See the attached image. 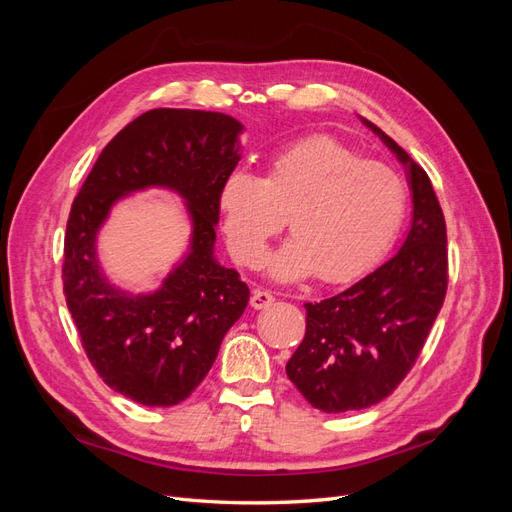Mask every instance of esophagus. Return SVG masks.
Wrapping results in <instances>:
<instances>
[{"label":"esophagus","instance_id":"1","mask_svg":"<svg viewBox=\"0 0 512 512\" xmlns=\"http://www.w3.org/2000/svg\"><path fill=\"white\" fill-rule=\"evenodd\" d=\"M273 301H275V297L273 294L269 292V290H254V294H252V299H250V305L254 307V309H267V307H271L273 305Z\"/></svg>","mask_w":512,"mask_h":512}]
</instances>
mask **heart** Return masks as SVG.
I'll use <instances>...</instances> for the list:
<instances>
[{
    "label": "heart",
    "instance_id": "b5f03b06",
    "mask_svg": "<svg viewBox=\"0 0 512 512\" xmlns=\"http://www.w3.org/2000/svg\"><path fill=\"white\" fill-rule=\"evenodd\" d=\"M220 211L232 256L254 267L286 224L292 237L267 260L277 282L316 273L348 282L389 250L406 215V185L393 168L329 134H312L275 151L267 177L237 168L220 185Z\"/></svg>",
    "mask_w": 512,
    "mask_h": 512
}]
</instances>
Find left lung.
<instances>
[{
    "label": "left lung",
    "instance_id": "8db88e82",
    "mask_svg": "<svg viewBox=\"0 0 512 512\" xmlns=\"http://www.w3.org/2000/svg\"><path fill=\"white\" fill-rule=\"evenodd\" d=\"M404 166L412 220L399 250L335 297L305 303L307 329L286 374L314 408L337 414L389 397L406 378L446 294V224L425 170L359 117Z\"/></svg>",
    "mask_w": 512,
    "mask_h": 512
}]
</instances>
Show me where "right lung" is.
<instances>
[{
  "instance_id": "add662e5",
  "label": "right lung",
  "mask_w": 512,
  "mask_h": 512,
  "mask_svg": "<svg viewBox=\"0 0 512 512\" xmlns=\"http://www.w3.org/2000/svg\"><path fill=\"white\" fill-rule=\"evenodd\" d=\"M243 123L192 108H153L128 123L74 198L64 241V294L100 378L136 404L177 406L205 380L250 288L215 258L220 185L241 160ZM175 191L189 213V252L160 289L132 293L107 280L97 235L119 199Z\"/></svg>"
}]
</instances>
